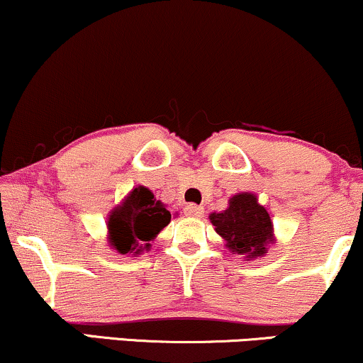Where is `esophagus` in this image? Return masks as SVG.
I'll list each match as a JSON object with an SVG mask.
<instances>
[{
	"instance_id": "1",
	"label": "esophagus",
	"mask_w": 363,
	"mask_h": 363,
	"mask_svg": "<svg viewBox=\"0 0 363 363\" xmlns=\"http://www.w3.org/2000/svg\"><path fill=\"white\" fill-rule=\"evenodd\" d=\"M185 216L195 217V219H200V217H203V207L195 206V203H190V206L185 207Z\"/></svg>"
}]
</instances>
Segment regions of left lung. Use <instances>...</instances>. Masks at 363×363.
Here are the masks:
<instances>
[{"instance_id": "left-lung-1", "label": "left lung", "mask_w": 363, "mask_h": 363, "mask_svg": "<svg viewBox=\"0 0 363 363\" xmlns=\"http://www.w3.org/2000/svg\"><path fill=\"white\" fill-rule=\"evenodd\" d=\"M211 223L216 233L225 241L233 255H246L255 259L268 251L274 242V224L270 214L250 191H241L229 199V207L223 212H212Z\"/></svg>"}]
</instances>
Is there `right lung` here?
Wrapping results in <instances>:
<instances>
[{
  "label": "right lung",
  "mask_w": 363,
  "mask_h": 363,
  "mask_svg": "<svg viewBox=\"0 0 363 363\" xmlns=\"http://www.w3.org/2000/svg\"><path fill=\"white\" fill-rule=\"evenodd\" d=\"M172 214L152 191L139 185L108 216V242L121 255L147 250L149 241L169 224Z\"/></svg>",
  "instance_id": "right-lung-1"
}]
</instances>
